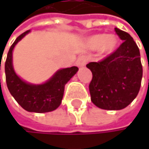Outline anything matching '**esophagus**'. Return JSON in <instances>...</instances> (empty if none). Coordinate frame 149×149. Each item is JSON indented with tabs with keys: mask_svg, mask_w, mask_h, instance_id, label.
<instances>
[{
	"mask_svg": "<svg viewBox=\"0 0 149 149\" xmlns=\"http://www.w3.org/2000/svg\"><path fill=\"white\" fill-rule=\"evenodd\" d=\"M86 62H87V59H86L85 56H80V57L77 58L76 64H77V65L78 67H83V66L85 65Z\"/></svg>",
	"mask_w": 149,
	"mask_h": 149,
	"instance_id": "1",
	"label": "esophagus"
}]
</instances>
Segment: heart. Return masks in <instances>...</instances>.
Returning a JSON list of instances; mask_svg holds the SVG:
<instances>
[{"instance_id": "heart-1", "label": "heart", "mask_w": 149, "mask_h": 149, "mask_svg": "<svg viewBox=\"0 0 149 149\" xmlns=\"http://www.w3.org/2000/svg\"><path fill=\"white\" fill-rule=\"evenodd\" d=\"M117 43V39L115 36H107L105 34H97L90 40V44L93 48L97 49L101 47L102 51L107 53L113 52L116 47Z\"/></svg>"}]
</instances>
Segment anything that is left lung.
<instances>
[{"mask_svg": "<svg viewBox=\"0 0 149 149\" xmlns=\"http://www.w3.org/2000/svg\"><path fill=\"white\" fill-rule=\"evenodd\" d=\"M123 40L112 53L98 62L86 65L92 72L89 84L91 102L97 107L118 110L130 104L141 88L142 65L139 48L126 32L115 28Z\"/></svg>", "mask_w": 149, "mask_h": 149, "instance_id": "8db88e82", "label": "left lung"}]
</instances>
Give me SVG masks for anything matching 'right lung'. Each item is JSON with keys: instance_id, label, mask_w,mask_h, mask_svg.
<instances>
[{"instance_id": "1", "label": "right lung", "mask_w": 149, "mask_h": 149, "mask_svg": "<svg viewBox=\"0 0 149 149\" xmlns=\"http://www.w3.org/2000/svg\"><path fill=\"white\" fill-rule=\"evenodd\" d=\"M30 30L20 34L11 45L5 62L6 82L9 92L16 102L29 112L45 113L56 109L62 101L65 84L76 74L78 68L72 66L58 71L46 83L40 85L30 84L15 74L12 65V52L15 45ZM1 69V63H0Z\"/></svg>"}]
</instances>
